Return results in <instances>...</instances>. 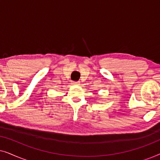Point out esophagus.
Returning a JSON list of instances; mask_svg holds the SVG:
<instances>
[{"instance_id": "1", "label": "esophagus", "mask_w": 160, "mask_h": 160, "mask_svg": "<svg viewBox=\"0 0 160 160\" xmlns=\"http://www.w3.org/2000/svg\"><path fill=\"white\" fill-rule=\"evenodd\" d=\"M71 84L76 85V84H79V82H72Z\"/></svg>"}]
</instances>
